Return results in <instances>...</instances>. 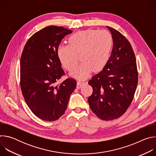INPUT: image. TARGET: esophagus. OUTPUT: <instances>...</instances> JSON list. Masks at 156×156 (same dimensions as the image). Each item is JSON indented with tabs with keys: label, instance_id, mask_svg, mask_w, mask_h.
Wrapping results in <instances>:
<instances>
[{
	"label": "esophagus",
	"instance_id": "34e87169",
	"mask_svg": "<svg viewBox=\"0 0 156 156\" xmlns=\"http://www.w3.org/2000/svg\"><path fill=\"white\" fill-rule=\"evenodd\" d=\"M84 82H83V81H77V85H76V87L78 89H80L84 84Z\"/></svg>",
	"mask_w": 156,
	"mask_h": 156
}]
</instances>
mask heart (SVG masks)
<instances>
[{"mask_svg": "<svg viewBox=\"0 0 156 156\" xmlns=\"http://www.w3.org/2000/svg\"><path fill=\"white\" fill-rule=\"evenodd\" d=\"M113 48V38L105 30H86L76 32L69 38V45L60 44L57 54L66 70H72L78 60L81 62L70 72L71 76L84 80L93 70L99 72L107 65Z\"/></svg>", "mask_w": 156, "mask_h": 156, "instance_id": "heart-1", "label": "heart"}]
</instances>
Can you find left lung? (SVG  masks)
<instances>
[{"instance_id":"8db88e82","label":"left lung","mask_w":156,"mask_h":156,"mask_svg":"<svg viewBox=\"0 0 156 156\" xmlns=\"http://www.w3.org/2000/svg\"><path fill=\"white\" fill-rule=\"evenodd\" d=\"M107 28L113 38L112 53L102 70L89 81L93 92L87 101L94 114L108 121L121 117L131 104L138 84V71L129 41L119 31Z\"/></svg>"}]
</instances>
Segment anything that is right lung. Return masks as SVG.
Wrapping results in <instances>:
<instances>
[{
    "label": "right lung",
    "instance_id": "obj_1",
    "mask_svg": "<svg viewBox=\"0 0 156 156\" xmlns=\"http://www.w3.org/2000/svg\"><path fill=\"white\" fill-rule=\"evenodd\" d=\"M72 30L49 26L27 41L20 60V85L24 99L39 119L52 122L64 114L76 81L68 78L56 82L65 74L57 50L62 39Z\"/></svg>",
    "mask_w": 156,
    "mask_h": 156
}]
</instances>
